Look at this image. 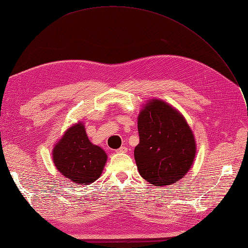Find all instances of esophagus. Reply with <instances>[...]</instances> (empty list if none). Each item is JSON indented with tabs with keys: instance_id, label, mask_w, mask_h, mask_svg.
Instances as JSON below:
<instances>
[{
	"instance_id": "obj_1",
	"label": "esophagus",
	"mask_w": 248,
	"mask_h": 248,
	"mask_svg": "<svg viewBox=\"0 0 248 248\" xmlns=\"http://www.w3.org/2000/svg\"><path fill=\"white\" fill-rule=\"evenodd\" d=\"M127 152V147L126 146H121L119 149H117V153H126Z\"/></svg>"
}]
</instances>
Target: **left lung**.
Segmentation results:
<instances>
[{
  "label": "left lung",
  "instance_id": "left-lung-1",
  "mask_svg": "<svg viewBox=\"0 0 248 248\" xmlns=\"http://www.w3.org/2000/svg\"><path fill=\"white\" fill-rule=\"evenodd\" d=\"M140 142L135 159L141 177L155 186L176 183L194 162L196 142L181 114L160 100H153L139 114Z\"/></svg>",
  "mask_w": 248,
  "mask_h": 248
}]
</instances>
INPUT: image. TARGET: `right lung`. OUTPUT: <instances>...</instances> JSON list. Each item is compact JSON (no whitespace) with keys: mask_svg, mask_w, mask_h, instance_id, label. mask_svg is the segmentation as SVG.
Returning <instances> with one entry per match:
<instances>
[{"mask_svg":"<svg viewBox=\"0 0 248 248\" xmlns=\"http://www.w3.org/2000/svg\"><path fill=\"white\" fill-rule=\"evenodd\" d=\"M57 170L76 184H89L98 179L107 160L105 152L88 140L84 125L72 126L52 150Z\"/></svg>","mask_w":248,"mask_h":248,"instance_id":"1","label":"right lung"}]
</instances>
